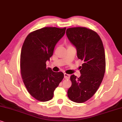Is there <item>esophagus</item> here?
<instances>
[{"instance_id": "34e87169", "label": "esophagus", "mask_w": 122, "mask_h": 122, "mask_svg": "<svg viewBox=\"0 0 122 122\" xmlns=\"http://www.w3.org/2000/svg\"><path fill=\"white\" fill-rule=\"evenodd\" d=\"M70 76V75L66 74V73H64V77L65 78V79H69Z\"/></svg>"}]
</instances>
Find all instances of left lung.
<instances>
[{"mask_svg": "<svg viewBox=\"0 0 122 122\" xmlns=\"http://www.w3.org/2000/svg\"><path fill=\"white\" fill-rule=\"evenodd\" d=\"M66 35L76 47L78 58L84 61L80 77L71 76L72 85L67 91V95L73 102L84 103L93 96L103 79L105 71L104 48L99 36L85 27L68 28Z\"/></svg>", "mask_w": 122, "mask_h": 122, "instance_id": "8db88e82", "label": "left lung"}]
</instances>
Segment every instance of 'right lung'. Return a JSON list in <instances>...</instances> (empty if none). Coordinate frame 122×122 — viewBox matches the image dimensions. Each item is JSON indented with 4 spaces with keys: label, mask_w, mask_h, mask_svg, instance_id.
Listing matches in <instances>:
<instances>
[{
    "label": "right lung",
    "mask_w": 122,
    "mask_h": 122,
    "mask_svg": "<svg viewBox=\"0 0 122 122\" xmlns=\"http://www.w3.org/2000/svg\"><path fill=\"white\" fill-rule=\"evenodd\" d=\"M66 28L45 27L30 33L23 44L20 70L26 88L30 95L41 102L52 99L53 92L64 75L46 67V61L53 55L57 43L64 36Z\"/></svg>",
    "instance_id": "right-lung-1"
}]
</instances>
